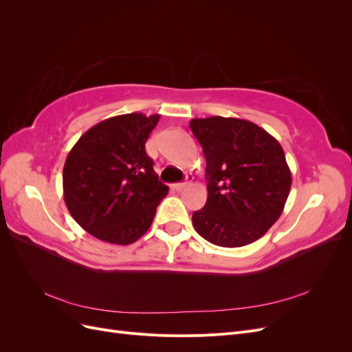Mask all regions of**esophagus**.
I'll return each mask as SVG.
<instances>
[{"mask_svg":"<svg viewBox=\"0 0 352 352\" xmlns=\"http://www.w3.org/2000/svg\"><path fill=\"white\" fill-rule=\"evenodd\" d=\"M189 185H190V176H188V179L185 180V182L175 184V185H173V188H175L176 190H182L184 188H186V186H189Z\"/></svg>","mask_w":352,"mask_h":352,"instance_id":"esophagus-1","label":"esophagus"}]
</instances>
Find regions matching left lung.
Returning <instances> with one entry per match:
<instances>
[{
    "mask_svg": "<svg viewBox=\"0 0 352 352\" xmlns=\"http://www.w3.org/2000/svg\"><path fill=\"white\" fill-rule=\"evenodd\" d=\"M207 162L206 206L192 225L208 242L238 248L260 239L282 214L292 177L280 144L252 122L192 119Z\"/></svg>",
    "mask_w": 352,
    "mask_h": 352,
    "instance_id": "obj_1",
    "label": "left lung"
}]
</instances>
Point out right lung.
I'll list each match as a JSON object with an SVG mask.
<instances>
[{"label":"right lung","mask_w":352,"mask_h":352,"mask_svg":"<svg viewBox=\"0 0 352 352\" xmlns=\"http://www.w3.org/2000/svg\"><path fill=\"white\" fill-rule=\"evenodd\" d=\"M160 114L110 117L85 132L63 168L65 202L92 236L129 245L150 229L168 188L158 180L145 142Z\"/></svg>","instance_id":"1"}]
</instances>
